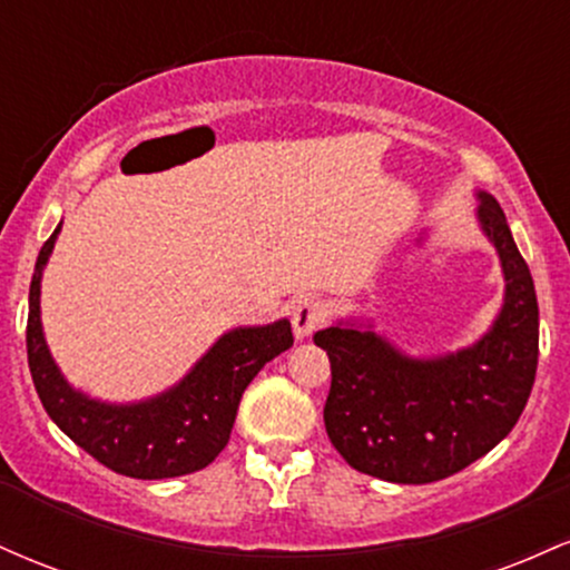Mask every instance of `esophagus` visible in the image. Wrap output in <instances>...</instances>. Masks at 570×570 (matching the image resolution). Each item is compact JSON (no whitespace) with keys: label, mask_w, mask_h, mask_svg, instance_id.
I'll list each match as a JSON object with an SVG mask.
<instances>
[{"label":"esophagus","mask_w":570,"mask_h":570,"mask_svg":"<svg viewBox=\"0 0 570 570\" xmlns=\"http://www.w3.org/2000/svg\"><path fill=\"white\" fill-rule=\"evenodd\" d=\"M326 307L318 297H303L292 307V330L299 340L311 337L324 324Z\"/></svg>","instance_id":"1"}]
</instances>
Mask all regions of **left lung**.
Here are the masks:
<instances>
[{
    "instance_id": "obj_1",
    "label": "left lung",
    "mask_w": 570,
    "mask_h": 570,
    "mask_svg": "<svg viewBox=\"0 0 570 570\" xmlns=\"http://www.w3.org/2000/svg\"><path fill=\"white\" fill-rule=\"evenodd\" d=\"M480 200L507 299L474 348L415 362L372 332L330 326L313 335L332 367L326 434L356 472L399 485L444 480L490 453L525 410L539 364V303L499 200L488 193Z\"/></svg>"
}]
</instances>
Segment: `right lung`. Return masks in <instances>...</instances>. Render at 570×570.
Here are the masks:
<instances>
[{"label": "right lung", "mask_w": 570, "mask_h": 570, "mask_svg": "<svg viewBox=\"0 0 570 570\" xmlns=\"http://www.w3.org/2000/svg\"><path fill=\"white\" fill-rule=\"evenodd\" d=\"M58 230L61 225L39 248L26 322L29 370L42 407L71 442L117 474L166 480L206 469L230 440L246 385L271 358L292 348L289 322L227 332L185 381L158 399L128 407L94 402L63 381L39 324V278Z\"/></svg>", "instance_id": "1"}]
</instances>
